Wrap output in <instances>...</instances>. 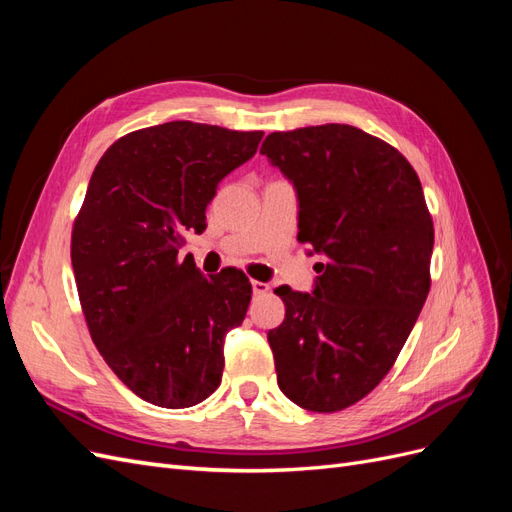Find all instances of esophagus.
Returning <instances> with one entry per match:
<instances>
[{
  "label": "esophagus",
  "instance_id": "esophagus-1",
  "mask_svg": "<svg viewBox=\"0 0 512 512\" xmlns=\"http://www.w3.org/2000/svg\"><path fill=\"white\" fill-rule=\"evenodd\" d=\"M252 290H254V294H265V292H269V284L254 280V282H252Z\"/></svg>",
  "mask_w": 512,
  "mask_h": 512
}]
</instances>
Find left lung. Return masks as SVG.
I'll return each mask as SVG.
<instances>
[{
	"mask_svg": "<svg viewBox=\"0 0 512 512\" xmlns=\"http://www.w3.org/2000/svg\"><path fill=\"white\" fill-rule=\"evenodd\" d=\"M260 153L297 190V239L324 256L312 294L275 288L277 384L305 410H344L389 374L429 294L421 181L395 147L346 123L273 132Z\"/></svg>",
	"mask_w": 512,
	"mask_h": 512,
	"instance_id": "obj_1",
	"label": "left lung"
}]
</instances>
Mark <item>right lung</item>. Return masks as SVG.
<instances>
[{
	"label": "right lung",
	"mask_w": 512,
	"mask_h": 512,
	"mask_svg": "<svg viewBox=\"0 0 512 512\" xmlns=\"http://www.w3.org/2000/svg\"><path fill=\"white\" fill-rule=\"evenodd\" d=\"M262 134L168 121L121 136L89 179L70 245L76 290L106 365L153 406H196L222 382L224 337L252 284L235 267L205 277L179 250Z\"/></svg>",
	"instance_id": "obj_1"
}]
</instances>
